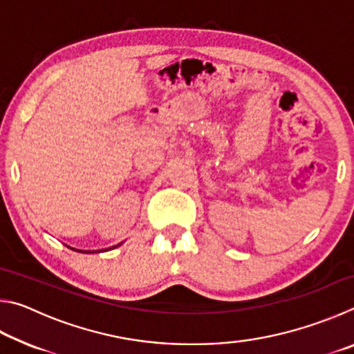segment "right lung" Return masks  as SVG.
<instances>
[{
  "mask_svg": "<svg viewBox=\"0 0 354 354\" xmlns=\"http://www.w3.org/2000/svg\"><path fill=\"white\" fill-rule=\"evenodd\" d=\"M120 245H122V243H118V245H115V247H111V248H104V250H100V251H107V250L117 248V247H120ZM68 248H71V247H68ZM71 250H75V248H71ZM75 251H80V253H95V251H82V250H75ZM100 251H98V253H100Z\"/></svg>",
  "mask_w": 354,
  "mask_h": 354,
  "instance_id": "right-lung-1",
  "label": "right lung"
}]
</instances>
